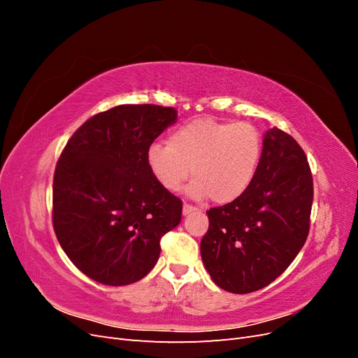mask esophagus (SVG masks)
Here are the masks:
<instances>
[{"mask_svg": "<svg viewBox=\"0 0 358 358\" xmlns=\"http://www.w3.org/2000/svg\"><path fill=\"white\" fill-rule=\"evenodd\" d=\"M194 210H197V208H194V206L185 203L183 204V215H188V213H192Z\"/></svg>", "mask_w": 358, "mask_h": 358, "instance_id": "1", "label": "esophagus"}]
</instances>
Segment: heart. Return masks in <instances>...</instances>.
I'll return each instance as SVG.
<instances>
[{
  "mask_svg": "<svg viewBox=\"0 0 358 358\" xmlns=\"http://www.w3.org/2000/svg\"><path fill=\"white\" fill-rule=\"evenodd\" d=\"M262 155L263 136L255 125L199 117L178 127L167 145H150L146 162L162 189L179 191L191 169V196L227 204L251 187Z\"/></svg>",
  "mask_w": 358,
  "mask_h": 358,
  "instance_id": "1",
  "label": "heart"
}]
</instances>
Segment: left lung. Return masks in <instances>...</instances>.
<instances>
[{"mask_svg":"<svg viewBox=\"0 0 358 358\" xmlns=\"http://www.w3.org/2000/svg\"><path fill=\"white\" fill-rule=\"evenodd\" d=\"M312 200L305 150L282 129L270 128L251 187L206 212L209 229L200 251L213 282L234 294L272 284L308 239Z\"/></svg>","mask_w":358,"mask_h":358,"instance_id":"8db88e82","label":"left lung"}]
</instances>
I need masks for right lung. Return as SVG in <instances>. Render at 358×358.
<instances>
[{
	"mask_svg": "<svg viewBox=\"0 0 358 358\" xmlns=\"http://www.w3.org/2000/svg\"><path fill=\"white\" fill-rule=\"evenodd\" d=\"M173 107L122 104L96 113L64 148L53 175L52 221L64 252L96 282L121 287L158 262L182 201L150 175L146 154L176 122Z\"/></svg>",
	"mask_w": 358,
	"mask_h": 358,
	"instance_id": "right-lung-1",
	"label": "right lung"
}]
</instances>
